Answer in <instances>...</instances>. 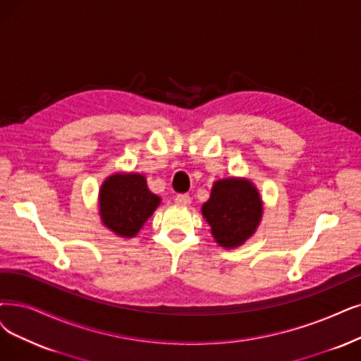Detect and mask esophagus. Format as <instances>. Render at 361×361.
Listing matches in <instances>:
<instances>
[{
    "instance_id": "1",
    "label": "esophagus",
    "mask_w": 361,
    "mask_h": 361,
    "mask_svg": "<svg viewBox=\"0 0 361 361\" xmlns=\"http://www.w3.org/2000/svg\"><path fill=\"white\" fill-rule=\"evenodd\" d=\"M175 203L180 207H188L191 204V197L188 194H179L175 198Z\"/></svg>"
}]
</instances>
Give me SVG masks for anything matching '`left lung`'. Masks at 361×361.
I'll use <instances>...</instances> for the list:
<instances>
[{"mask_svg": "<svg viewBox=\"0 0 361 361\" xmlns=\"http://www.w3.org/2000/svg\"><path fill=\"white\" fill-rule=\"evenodd\" d=\"M201 214L221 247L237 249L256 233L262 221L264 201L247 178L218 179L210 198L201 206Z\"/></svg>", "mask_w": 361, "mask_h": 361, "instance_id": "1", "label": "left lung"}]
</instances>
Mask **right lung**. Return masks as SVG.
Here are the masks:
<instances>
[{
    "label": "right lung",
    "mask_w": 361,
    "mask_h": 361,
    "mask_svg": "<svg viewBox=\"0 0 361 361\" xmlns=\"http://www.w3.org/2000/svg\"><path fill=\"white\" fill-rule=\"evenodd\" d=\"M161 203L140 173H114L99 190L100 221L120 238H133Z\"/></svg>",
    "instance_id": "right-lung-1"
}]
</instances>
